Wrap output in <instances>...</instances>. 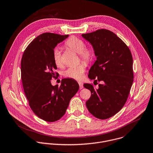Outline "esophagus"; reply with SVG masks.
<instances>
[{"label":"esophagus","mask_w":153,"mask_h":153,"mask_svg":"<svg viewBox=\"0 0 153 153\" xmlns=\"http://www.w3.org/2000/svg\"><path fill=\"white\" fill-rule=\"evenodd\" d=\"M79 89L81 90L83 88L84 86H83V84L81 83V82H79Z\"/></svg>","instance_id":"34e87169"}]
</instances>
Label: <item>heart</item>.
<instances>
[{"instance_id": "1", "label": "heart", "mask_w": 153, "mask_h": 153, "mask_svg": "<svg viewBox=\"0 0 153 153\" xmlns=\"http://www.w3.org/2000/svg\"><path fill=\"white\" fill-rule=\"evenodd\" d=\"M66 48L79 54L80 58L86 63L90 62L93 57V52L90 49L85 48V42L75 36H72L68 39L65 43ZM53 60L55 65L57 67H61L63 65L60 51L56 49L53 51ZM85 69V65L81 63L75 66L69 67L63 72V75L66 77L80 80L82 78Z\"/></svg>"}]
</instances>
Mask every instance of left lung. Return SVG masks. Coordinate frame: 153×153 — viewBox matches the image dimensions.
Segmentation results:
<instances>
[{
	"mask_svg": "<svg viewBox=\"0 0 153 153\" xmlns=\"http://www.w3.org/2000/svg\"><path fill=\"white\" fill-rule=\"evenodd\" d=\"M82 37L92 45L97 57L88 76L95 82H102L98 88L90 84H84L91 93L86 105L94 116L106 119L119 112L128 97L134 79L131 52L108 30L83 34Z\"/></svg>",
	"mask_w": 153,
	"mask_h": 153,
	"instance_id": "obj_1",
	"label": "left lung"
}]
</instances>
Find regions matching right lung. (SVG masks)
Returning a JSON list of instances; mask_svg holds the SVG:
<instances>
[{
  "label": "right lung",
  "mask_w": 153,
  "mask_h": 153,
  "mask_svg": "<svg viewBox=\"0 0 153 153\" xmlns=\"http://www.w3.org/2000/svg\"><path fill=\"white\" fill-rule=\"evenodd\" d=\"M46 33L33 40L21 59V79L25 94L33 112L49 122L60 119L66 113L71 99L79 90L74 79L64 78L60 87L51 80L57 75L53 54L56 46L68 37Z\"/></svg>",
  "instance_id": "right-lung-1"
}]
</instances>
